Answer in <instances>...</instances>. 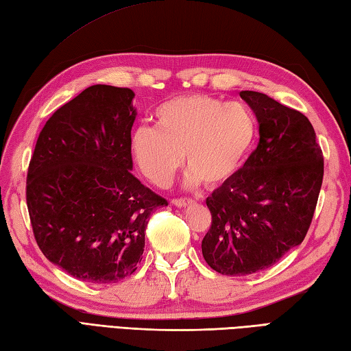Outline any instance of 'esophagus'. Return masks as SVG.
Segmentation results:
<instances>
[{"mask_svg": "<svg viewBox=\"0 0 351 351\" xmlns=\"http://www.w3.org/2000/svg\"><path fill=\"white\" fill-rule=\"evenodd\" d=\"M194 200H191V199H173L172 200V203L175 206H178V208H184V206H186V205H191Z\"/></svg>", "mask_w": 351, "mask_h": 351, "instance_id": "34e87169", "label": "esophagus"}]
</instances>
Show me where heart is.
Here are the masks:
<instances>
[{"label":"heart","instance_id":"1","mask_svg":"<svg viewBox=\"0 0 351 351\" xmlns=\"http://www.w3.org/2000/svg\"><path fill=\"white\" fill-rule=\"evenodd\" d=\"M257 122L242 103L209 94L173 97L156 110V128L138 127L132 151L149 182L166 186L182 166L186 185H221L239 172L256 141Z\"/></svg>","mask_w":351,"mask_h":351}]
</instances>
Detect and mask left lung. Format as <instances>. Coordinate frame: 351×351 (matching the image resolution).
<instances>
[{"mask_svg": "<svg viewBox=\"0 0 351 351\" xmlns=\"http://www.w3.org/2000/svg\"><path fill=\"white\" fill-rule=\"evenodd\" d=\"M239 95L256 113L260 141L239 172L206 199L213 221L202 241L206 263L230 276L265 271L304 241L324 173L304 113L262 93Z\"/></svg>", "mask_w": 351, "mask_h": 351, "instance_id": "left-lung-1", "label": "left lung"}]
</instances>
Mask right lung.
Returning a JSON list of instances; mask_svg holds the SVG:
<instances>
[{"mask_svg": "<svg viewBox=\"0 0 351 351\" xmlns=\"http://www.w3.org/2000/svg\"><path fill=\"white\" fill-rule=\"evenodd\" d=\"M133 97L130 88H86L47 119L29 161L27 206L37 245L80 281L132 275L151 214L167 206L130 172Z\"/></svg>", "mask_w": 351, "mask_h": 351, "instance_id": "right-lung-1", "label": "right lung"}]
</instances>
